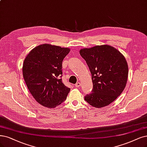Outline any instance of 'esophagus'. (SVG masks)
<instances>
[{"mask_svg":"<svg viewBox=\"0 0 147 147\" xmlns=\"http://www.w3.org/2000/svg\"><path fill=\"white\" fill-rule=\"evenodd\" d=\"M80 86H81V83H80V82H77L76 84V85H75V86H76V87H80Z\"/></svg>","mask_w":147,"mask_h":147,"instance_id":"obj_1","label":"esophagus"}]
</instances>
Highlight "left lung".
Returning <instances> with one entry per match:
<instances>
[{"label":"left lung","mask_w":147,"mask_h":147,"mask_svg":"<svg viewBox=\"0 0 147 147\" xmlns=\"http://www.w3.org/2000/svg\"><path fill=\"white\" fill-rule=\"evenodd\" d=\"M91 73L93 89L85 100L95 108L109 105L122 93L127 82L128 63L123 54L108 45L79 51Z\"/></svg>","instance_id":"left-lung-1"}]
</instances>
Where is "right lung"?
Returning a JSON list of instances; mask_svg holds the SVG:
<instances>
[{
  "mask_svg": "<svg viewBox=\"0 0 147 147\" xmlns=\"http://www.w3.org/2000/svg\"><path fill=\"white\" fill-rule=\"evenodd\" d=\"M68 48L43 43L26 56L23 77L30 93L43 107L54 108L66 99L70 88L62 82V63Z\"/></svg>",
  "mask_w": 147,
  "mask_h": 147,
  "instance_id": "1",
  "label": "right lung"
}]
</instances>
